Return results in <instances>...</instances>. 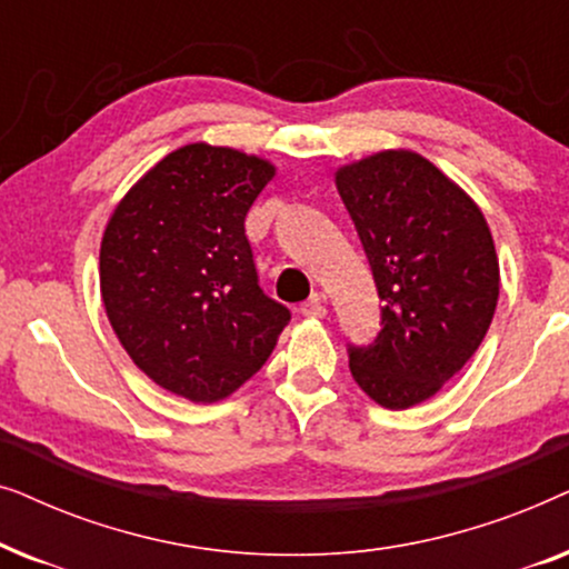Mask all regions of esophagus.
Wrapping results in <instances>:
<instances>
[{
    "mask_svg": "<svg viewBox=\"0 0 569 569\" xmlns=\"http://www.w3.org/2000/svg\"><path fill=\"white\" fill-rule=\"evenodd\" d=\"M300 313L308 316V318H323L326 316V306H323V298L321 295H310V300H306L300 306Z\"/></svg>",
    "mask_w": 569,
    "mask_h": 569,
    "instance_id": "34e87169",
    "label": "esophagus"
}]
</instances>
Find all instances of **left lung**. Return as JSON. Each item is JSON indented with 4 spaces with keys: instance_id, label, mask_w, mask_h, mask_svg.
<instances>
[{
    "instance_id": "left-lung-1",
    "label": "left lung",
    "mask_w": 569,
    "mask_h": 569,
    "mask_svg": "<svg viewBox=\"0 0 569 569\" xmlns=\"http://www.w3.org/2000/svg\"><path fill=\"white\" fill-rule=\"evenodd\" d=\"M337 189L383 300L376 341L349 345V370L380 407L409 409L471 360L492 323V232L469 193L409 150L339 168Z\"/></svg>"
}]
</instances>
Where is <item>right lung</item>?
<instances>
[{
    "label": "right lung",
    "instance_id": "right-lung-1",
    "mask_svg": "<svg viewBox=\"0 0 569 569\" xmlns=\"http://www.w3.org/2000/svg\"><path fill=\"white\" fill-rule=\"evenodd\" d=\"M274 166L204 142L170 152L113 209L100 295L147 378L189 401L230 396L269 360L290 310L259 287L246 214Z\"/></svg>",
    "mask_w": 569,
    "mask_h": 569
}]
</instances>
